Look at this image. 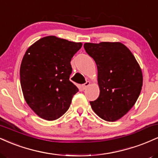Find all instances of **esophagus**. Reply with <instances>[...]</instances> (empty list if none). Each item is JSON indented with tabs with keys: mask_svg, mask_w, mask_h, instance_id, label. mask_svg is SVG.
Listing matches in <instances>:
<instances>
[{
	"mask_svg": "<svg viewBox=\"0 0 158 158\" xmlns=\"http://www.w3.org/2000/svg\"><path fill=\"white\" fill-rule=\"evenodd\" d=\"M90 81H86V82L85 83V84H83L82 85H81V88H83V89H85V88H87V87H88L90 85Z\"/></svg>",
	"mask_w": 158,
	"mask_h": 158,
	"instance_id": "1",
	"label": "esophagus"
}]
</instances>
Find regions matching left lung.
Here are the masks:
<instances>
[{
	"instance_id": "1",
	"label": "left lung",
	"mask_w": 158,
	"mask_h": 158,
	"mask_svg": "<svg viewBox=\"0 0 158 158\" xmlns=\"http://www.w3.org/2000/svg\"><path fill=\"white\" fill-rule=\"evenodd\" d=\"M85 51L97 66L99 93L90 102L100 118L114 122L135 106L143 86V73L132 52L120 42L85 43Z\"/></svg>"
}]
</instances>
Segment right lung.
I'll return each mask as SVG.
<instances>
[{
  "label": "right lung",
  "mask_w": 158,
  "mask_h": 158,
  "mask_svg": "<svg viewBox=\"0 0 158 158\" xmlns=\"http://www.w3.org/2000/svg\"><path fill=\"white\" fill-rule=\"evenodd\" d=\"M81 46V42L50 35L27 50L20 68L21 89L27 105L41 118H59L79 91L69 79L70 61Z\"/></svg>",
  "instance_id": "right-lung-1"
}]
</instances>
